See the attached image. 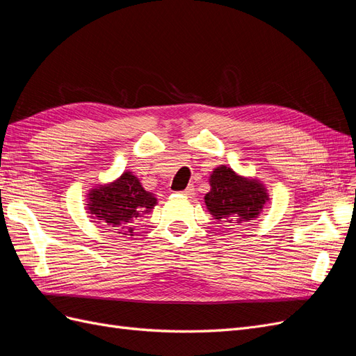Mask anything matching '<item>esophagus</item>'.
I'll return each instance as SVG.
<instances>
[{
	"label": "esophagus",
	"mask_w": 356,
	"mask_h": 356,
	"mask_svg": "<svg viewBox=\"0 0 356 356\" xmlns=\"http://www.w3.org/2000/svg\"><path fill=\"white\" fill-rule=\"evenodd\" d=\"M181 195H182V196H186V197H191L193 195H195V188H193V187L190 186V187H187L186 190H182V191H181Z\"/></svg>",
	"instance_id": "esophagus-1"
}]
</instances>
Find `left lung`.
Masks as SVG:
<instances>
[{
	"label": "left lung",
	"instance_id": "left-lung-1",
	"mask_svg": "<svg viewBox=\"0 0 356 356\" xmlns=\"http://www.w3.org/2000/svg\"><path fill=\"white\" fill-rule=\"evenodd\" d=\"M209 184L211 191L204 196L207 208L215 220L227 224L257 218L268 200L267 190L260 181L243 178L227 166L213 169Z\"/></svg>",
	"mask_w": 356,
	"mask_h": 356
}]
</instances>
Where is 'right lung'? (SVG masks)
Segmentation results:
<instances>
[{
	"mask_svg": "<svg viewBox=\"0 0 356 356\" xmlns=\"http://www.w3.org/2000/svg\"><path fill=\"white\" fill-rule=\"evenodd\" d=\"M156 203L153 193L145 191L132 172H124L111 184L90 190L88 212L93 220L118 230L117 233L132 236V222L152 211Z\"/></svg>",
	"mask_w": 356,
	"mask_h": 356,
	"instance_id": "right-lung-1",
	"label": "right lung"
}]
</instances>
